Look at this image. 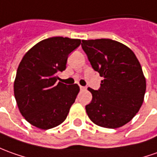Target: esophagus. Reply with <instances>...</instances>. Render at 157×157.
Returning <instances> with one entry per match:
<instances>
[{
  "instance_id": "obj_1",
  "label": "esophagus",
  "mask_w": 157,
  "mask_h": 157,
  "mask_svg": "<svg viewBox=\"0 0 157 157\" xmlns=\"http://www.w3.org/2000/svg\"><path fill=\"white\" fill-rule=\"evenodd\" d=\"M80 88H81V90H85L86 89V87H82V86H80Z\"/></svg>"
}]
</instances>
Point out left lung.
Segmentation results:
<instances>
[{
    "mask_svg": "<svg viewBox=\"0 0 157 157\" xmlns=\"http://www.w3.org/2000/svg\"><path fill=\"white\" fill-rule=\"evenodd\" d=\"M82 47L93 69L103 77L86 105L88 118L99 126L121 127L139 111L144 99L146 80L139 61L126 45L109 38L82 40Z\"/></svg>",
    "mask_w": 157,
    "mask_h": 157,
    "instance_id": "1",
    "label": "left lung"
}]
</instances>
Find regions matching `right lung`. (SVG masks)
Listing matches in <instances>:
<instances>
[{
	"instance_id": "add662e5",
	"label": "right lung",
	"mask_w": 157,
	"mask_h": 157,
	"mask_svg": "<svg viewBox=\"0 0 157 157\" xmlns=\"http://www.w3.org/2000/svg\"><path fill=\"white\" fill-rule=\"evenodd\" d=\"M81 39L52 37L36 44L19 64L13 92L20 113L42 130L64 121L80 91L77 84L56 83L57 74L66 69L68 56Z\"/></svg>"
}]
</instances>
